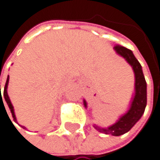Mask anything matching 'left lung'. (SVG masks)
I'll return each instance as SVG.
<instances>
[{
	"label": "left lung",
	"mask_w": 160,
	"mask_h": 160,
	"mask_svg": "<svg viewBox=\"0 0 160 160\" xmlns=\"http://www.w3.org/2000/svg\"><path fill=\"white\" fill-rule=\"evenodd\" d=\"M114 50L118 54L123 57L130 64L135 75V95L132 100L131 108L124 116L116 122L113 126L108 128H101L96 127L100 132L111 134L114 136H119L128 132L135 125V123L141 118L144 113L147 104V83L142 72L141 65L135 58L131 50H128L121 45H115ZM84 106L86 107V102L84 101Z\"/></svg>",
	"instance_id": "8db88e82"
}]
</instances>
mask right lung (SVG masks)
<instances>
[{"label":"right lung","mask_w":160,"mask_h":160,"mask_svg":"<svg viewBox=\"0 0 160 160\" xmlns=\"http://www.w3.org/2000/svg\"><path fill=\"white\" fill-rule=\"evenodd\" d=\"M8 79H9V76L8 77V79H7V82H5V85H4V88H3V97H4V100L5 102H7L8 103V106L11 111V114H12V117H13V120L16 121V117H15V114H14V109H13V107H12V104H11V102L9 100V97L8 95ZM0 93H1V85H0ZM0 101H2V93H1V97H0ZM3 103V102H2ZM4 107V106H3ZM5 109V108H4Z\"/></svg>","instance_id":"1"}]
</instances>
